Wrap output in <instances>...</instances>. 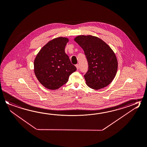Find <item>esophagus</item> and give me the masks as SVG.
Returning a JSON list of instances; mask_svg holds the SVG:
<instances>
[{
  "label": "esophagus",
  "mask_w": 147,
  "mask_h": 147,
  "mask_svg": "<svg viewBox=\"0 0 147 147\" xmlns=\"http://www.w3.org/2000/svg\"><path fill=\"white\" fill-rule=\"evenodd\" d=\"M75 66H76V67L77 69H79V65H78V64H76V65H75Z\"/></svg>",
  "instance_id": "1"
}]
</instances>
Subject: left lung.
Here are the masks:
<instances>
[{"label": "left lung", "instance_id": "1", "mask_svg": "<svg viewBox=\"0 0 147 147\" xmlns=\"http://www.w3.org/2000/svg\"><path fill=\"white\" fill-rule=\"evenodd\" d=\"M74 41L83 49L88 69L84 75L87 86L99 90L108 86L117 73L118 62L114 51L96 36H78Z\"/></svg>", "mask_w": 147, "mask_h": 147}]
</instances>
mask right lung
<instances>
[{
    "label": "right lung",
    "instance_id": "obj_1",
    "mask_svg": "<svg viewBox=\"0 0 147 147\" xmlns=\"http://www.w3.org/2000/svg\"><path fill=\"white\" fill-rule=\"evenodd\" d=\"M69 39L59 37L48 42L39 51L34 61L36 78L43 86L57 90L65 84L76 68L65 52Z\"/></svg>",
    "mask_w": 147,
    "mask_h": 147
}]
</instances>
